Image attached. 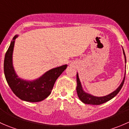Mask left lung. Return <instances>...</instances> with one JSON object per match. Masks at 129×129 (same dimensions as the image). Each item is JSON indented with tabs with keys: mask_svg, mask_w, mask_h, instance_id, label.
<instances>
[{
	"mask_svg": "<svg viewBox=\"0 0 129 129\" xmlns=\"http://www.w3.org/2000/svg\"><path fill=\"white\" fill-rule=\"evenodd\" d=\"M123 52L125 56V60L126 62V57L125 54L124 50L123 49ZM125 77L123 78V80L122 81V82L121 83L120 86L116 89V90H115L114 92H113L112 93H110L109 95H107L106 96H104V97H95V96L89 94V93H87L83 90L81 84H80V80H79V76H78V74H77V95L79 98L80 99V101L82 102H84V104H91V105H101L102 104L105 103V102H107V101H110V99H112V98H114L122 89V86L123 85V83H124L125 80Z\"/></svg>",
	"mask_w": 129,
	"mask_h": 129,
	"instance_id": "left-lung-1",
	"label": "left lung"
}]
</instances>
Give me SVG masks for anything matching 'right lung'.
<instances>
[{
	"label": "right lung",
	"instance_id": "obj_1",
	"mask_svg": "<svg viewBox=\"0 0 129 129\" xmlns=\"http://www.w3.org/2000/svg\"><path fill=\"white\" fill-rule=\"evenodd\" d=\"M15 36L5 55L4 70L6 80L14 94L23 101L30 102H40L51 93L57 78L67 68V65L47 71L39 79L33 81H26L17 77L12 66V53Z\"/></svg>",
	"mask_w": 129,
	"mask_h": 129
}]
</instances>
